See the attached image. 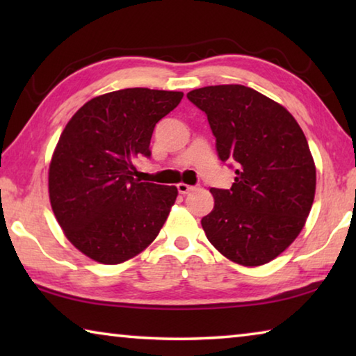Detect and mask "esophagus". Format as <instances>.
I'll use <instances>...</instances> for the list:
<instances>
[{
  "mask_svg": "<svg viewBox=\"0 0 356 356\" xmlns=\"http://www.w3.org/2000/svg\"><path fill=\"white\" fill-rule=\"evenodd\" d=\"M177 190H179V193L180 195H188L190 191H193V190H196V186H193V185H186V184H177Z\"/></svg>",
  "mask_w": 356,
  "mask_h": 356,
  "instance_id": "esophagus-1",
  "label": "esophagus"
}]
</instances>
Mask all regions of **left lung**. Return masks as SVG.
I'll return each mask as SVG.
<instances>
[{"instance_id":"1","label":"left lung","mask_w":356,"mask_h":356,"mask_svg":"<svg viewBox=\"0 0 356 356\" xmlns=\"http://www.w3.org/2000/svg\"><path fill=\"white\" fill-rule=\"evenodd\" d=\"M221 161L236 165L231 190L210 188L201 220L216 250L257 267L280 256L303 229L316 195V165L303 130L284 106L242 84L195 89Z\"/></svg>"}]
</instances>
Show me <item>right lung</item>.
<instances>
[{"label":"right lung","mask_w":356,"mask_h":356,"mask_svg":"<svg viewBox=\"0 0 356 356\" xmlns=\"http://www.w3.org/2000/svg\"><path fill=\"white\" fill-rule=\"evenodd\" d=\"M184 94L129 88L86 102L59 136L48 170L53 213L65 237L95 262L114 265L154 242L177 188L135 177L150 156L155 124Z\"/></svg>","instance_id":"right-lung-1"}]
</instances>
